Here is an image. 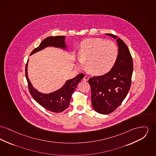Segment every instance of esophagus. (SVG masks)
Instances as JSON below:
<instances>
[{
	"label": "esophagus",
	"instance_id": "obj_1",
	"mask_svg": "<svg viewBox=\"0 0 156 156\" xmlns=\"http://www.w3.org/2000/svg\"><path fill=\"white\" fill-rule=\"evenodd\" d=\"M88 80H89V77H88V76L85 75V76H84V78H83V80L85 81H88Z\"/></svg>",
	"mask_w": 156,
	"mask_h": 156
}]
</instances>
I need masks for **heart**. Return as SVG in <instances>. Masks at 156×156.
<instances>
[{
	"instance_id": "obj_1",
	"label": "heart",
	"mask_w": 156,
	"mask_h": 156,
	"mask_svg": "<svg viewBox=\"0 0 156 156\" xmlns=\"http://www.w3.org/2000/svg\"><path fill=\"white\" fill-rule=\"evenodd\" d=\"M119 48L115 43L101 38H91L81 44L77 65L83 68L86 63L87 70L94 75L102 76L110 73L115 64Z\"/></svg>"
}]
</instances>
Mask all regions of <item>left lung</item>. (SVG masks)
Listing matches in <instances>:
<instances>
[{
    "mask_svg": "<svg viewBox=\"0 0 156 156\" xmlns=\"http://www.w3.org/2000/svg\"><path fill=\"white\" fill-rule=\"evenodd\" d=\"M106 35L117 39L119 46L117 62L110 73L88 80L91 88L92 106L101 114L113 112L124 101L131 87L133 71V59L127 45L114 35Z\"/></svg>",
    "mask_w": 156,
    "mask_h": 156,
    "instance_id": "left-lung-1",
    "label": "left lung"
}]
</instances>
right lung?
<instances>
[{
	"instance_id": "add662e5",
	"label": "right lung",
	"mask_w": 156,
	"mask_h": 156,
	"mask_svg": "<svg viewBox=\"0 0 156 156\" xmlns=\"http://www.w3.org/2000/svg\"><path fill=\"white\" fill-rule=\"evenodd\" d=\"M65 38L66 37L64 36L48 37L40 44L38 47L34 49L30 55L48 46H53L67 51V46L65 41ZM28 60L26 65L25 75L28 81L29 90L34 99L42 107L53 112H61L66 110L69 107L72 94L78 83L85 76L84 74H78L73 79L67 80L61 88L55 91L44 94L38 91L30 83L28 78Z\"/></svg>"
}]
</instances>
